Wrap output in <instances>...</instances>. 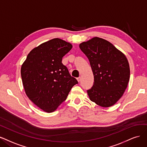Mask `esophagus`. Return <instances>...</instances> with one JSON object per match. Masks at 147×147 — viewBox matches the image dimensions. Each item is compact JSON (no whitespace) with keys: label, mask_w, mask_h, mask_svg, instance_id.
I'll return each instance as SVG.
<instances>
[{"label":"esophagus","mask_w":147,"mask_h":147,"mask_svg":"<svg viewBox=\"0 0 147 147\" xmlns=\"http://www.w3.org/2000/svg\"><path fill=\"white\" fill-rule=\"evenodd\" d=\"M80 77H79V78H77V80H78V82H79L80 81Z\"/></svg>","instance_id":"obj_1"}]
</instances>
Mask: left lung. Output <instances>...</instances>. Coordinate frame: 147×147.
Returning a JSON list of instances; mask_svg holds the SVG:
<instances>
[{
	"mask_svg": "<svg viewBox=\"0 0 147 147\" xmlns=\"http://www.w3.org/2000/svg\"><path fill=\"white\" fill-rule=\"evenodd\" d=\"M79 48L88 59L94 76L93 86L87 90L90 99L103 107L114 105L129 80L126 57L111 42L96 36L81 42Z\"/></svg>",
	"mask_w": 147,
	"mask_h": 147,
	"instance_id": "obj_1",
	"label": "left lung"
}]
</instances>
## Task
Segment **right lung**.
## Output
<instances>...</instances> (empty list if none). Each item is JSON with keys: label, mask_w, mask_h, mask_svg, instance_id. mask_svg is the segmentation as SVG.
Returning a JSON list of instances; mask_svg holds the SVG:
<instances>
[{"label": "right lung", "mask_w": 147, "mask_h": 147, "mask_svg": "<svg viewBox=\"0 0 147 147\" xmlns=\"http://www.w3.org/2000/svg\"><path fill=\"white\" fill-rule=\"evenodd\" d=\"M72 45L54 38L33 49L21 68L22 84L30 100L43 111H55L78 84L61 63Z\"/></svg>", "instance_id": "right-lung-1"}]
</instances>
